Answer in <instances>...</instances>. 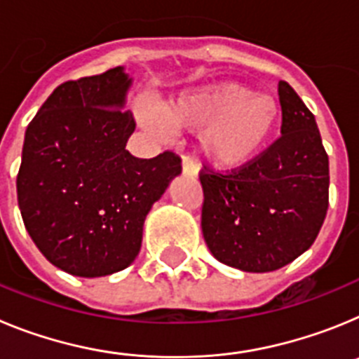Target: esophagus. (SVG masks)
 <instances>
[{"mask_svg": "<svg viewBox=\"0 0 359 359\" xmlns=\"http://www.w3.org/2000/svg\"><path fill=\"white\" fill-rule=\"evenodd\" d=\"M198 163H196L194 160H192V158L190 156H183V160H182V172L185 174V176H198Z\"/></svg>", "mask_w": 359, "mask_h": 359, "instance_id": "obj_1", "label": "esophagus"}]
</instances>
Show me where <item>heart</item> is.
<instances>
[{
	"instance_id": "b5f03b06",
	"label": "heart",
	"mask_w": 359,
	"mask_h": 359,
	"mask_svg": "<svg viewBox=\"0 0 359 359\" xmlns=\"http://www.w3.org/2000/svg\"><path fill=\"white\" fill-rule=\"evenodd\" d=\"M161 115L172 128H201V156L219 169H237L264 147L280 107L271 95L226 81L182 93L161 107ZM147 122L156 131L165 129L156 116H147Z\"/></svg>"
}]
</instances>
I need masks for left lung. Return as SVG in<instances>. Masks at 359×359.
Returning a JSON list of instances; mask_svg holds the SVG:
<instances>
[{
    "label": "left lung",
    "instance_id": "1",
    "mask_svg": "<svg viewBox=\"0 0 359 359\" xmlns=\"http://www.w3.org/2000/svg\"><path fill=\"white\" fill-rule=\"evenodd\" d=\"M277 140L243 167H203L201 230L212 255L231 268L266 273L315 243L329 207V158L315 115L278 82Z\"/></svg>",
    "mask_w": 359,
    "mask_h": 359
}]
</instances>
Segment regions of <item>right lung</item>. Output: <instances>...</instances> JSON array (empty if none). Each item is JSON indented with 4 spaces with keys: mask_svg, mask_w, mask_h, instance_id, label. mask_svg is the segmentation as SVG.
Listing matches in <instances>:
<instances>
[{
    "mask_svg": "<svg viewBox=\"0 0 359 359\" xmlns=\"http://www.w3.org/2000/svg\"><path fill=\"white\" fill-rule=\"evenodd\" d=\"M129 86L122 66L65 82L25 133L15 182L25 228L53 266L75 277L128 268L149 210L182 172L176 152L144 160L126 149L136 128L122 109Z\"/></svg>",
    "mask_w": 359,
    "mask_h": 359,
    "instance_id": "right-lung-1",
    "label": "right lung"
}]
</instances>
